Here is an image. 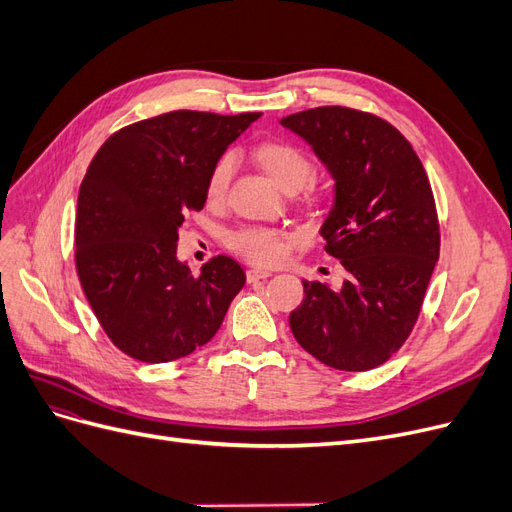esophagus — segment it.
<instances>
[{
	"instance_id": "esophagus-1",
	"label": "esophagus",
	"mask_w": 512,
	"mask_h": 512,
	"mask_svg": "<svg viewBox=\"0 0 512 512\" xmlns=\"http://www.w3.org/2000/svg\"><path fill=\"white\" fill-rule=\"evenodd\" d=\"M245 277H247V282H258V280H267V277H271V271H267V269H247L245 271Z\"/></svg>"
}]
</instances>
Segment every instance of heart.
<instances>
[{"instance_id": "obj_1", "label": "heart", "mask_w": 512, "mask_h": 512, "mask_svg": "<svg viewBox=\"0 0 512 512\" xmlns=\"http://www.w3.org/2000/svg\"><path fill=\"white\" fill-rule=\"evenodd\" d=\"M258 162L262 168L273 177V181L280 185L282 190H301L303 185L312 177V162L305 153L284 141H269L258 147ZM235 170V156L232 153H224V156L213 164L211 173L207 177V198L209 203H220L226 196L228 183ZM292 245V237L282 230L273 228H258L250 226L239 230L232 237V247L245 258L252 262H260V265H275L280 262Z\"/></svg>"}]
</instances>
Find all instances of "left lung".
I'll return each mask as SVG.
<instances>
[{"label": "left lung", "mask_w": 512, "mask_h": 512, "mask_svg": "<svg viewBox=\"0 0 512 512\" xmlns=\"http://www.w3.org/2000/svg\"><path fill=\"white\" fill-rule=\"evenodd\" d=\"M280 123L314 149L335 181L320 235L346 269L339 288L303 280L292 335L333 369H374L404 346L440 256L427 173L406 136L376 115L318 106Z\"/></svg>", "instance_id": "obj_1"}]
</instances>
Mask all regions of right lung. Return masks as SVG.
<instances>
[{
	"label": "right lung",
	"instance_id": "add662e5",
	"mask_svg": "<svg viewBox=\"0 0 512 512\" xmlns=\"http://www.w3.org/2000/svg\"><path fill=\"white\" fill-rule=\"evenodd\" d=\"M260 113L173 111L121 128L91 160L76 207V271L108 339L143 363L192 354L218 333L245 273L228 256L200 275L177 258L179 228L207 177Z\"/></svg>",
	"mask_w": 512,
	"mask_h": 512
}]
</instances>
